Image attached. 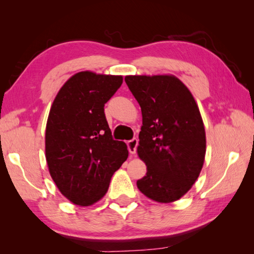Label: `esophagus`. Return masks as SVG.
Segmentation results:
<instances>
[{"label":"esophagus","instance_id":"esophagus-1","mask_svg":"<svg viewBox=\"0 0 254 254\" xmlns=\"http://www.w3.org/2000/svg\"><path fill=\"white\" fill-rule=\"evenodd\" d=\"M127 147H128V151H130L131 154H134L136 152V147H137V139H136V137L128 141Z\"/></svg>","mask_w":254,"mask_h":254}]
</instances>
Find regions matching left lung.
<instances>
[{
  "label": "left lung",
  "mask_w": 254,
  "mask_h": 254,
  "mask_svg": "<svg viewBox=\"0 0 254 254\" xmlns=\"http://www.w3.org/2000/svg\"><path fill=\"white\" fill-rule=\"evenodd\" d=\"M124 79L142 112L136 151L147 174L136 186L157 203H173L192 187L204 165L206 134L198 105L174 75Z\"/></svg>",
  "instance_id": "obj_1"
}]
</instances>
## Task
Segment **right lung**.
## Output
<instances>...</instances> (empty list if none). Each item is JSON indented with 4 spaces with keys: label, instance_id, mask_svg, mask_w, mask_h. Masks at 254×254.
<instances>
[{
    "label": "right lung",
    "instance_id": "right-lung-1",
    "mask_svg": "<svg viewBox=\"0 0 254 254\" xmlns=\"http://www.w3.org/2000/svg\"><path fill=\"white\" fill-rule=\"evenodd\" d=\"M122 76L79 71L56 95L46 126V160L59 191L78 206H91L107 192L113 174L128 156L113 140L104 105Z\"/></svg>",
    "mask_w": 254,
    "mask_h": 254
}]
</instances>
